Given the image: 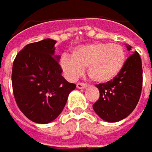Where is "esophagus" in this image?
<instances>
[{
	"mask_svg": "<svg viewBox=\"0 0 152 152\" xmlns=\"http://www.w3.org/2000/svg\"><path fill=\"white\" fill-rule=\"evenodd\" d=\"M88 85L85 83H77V88H85Z\"/></svg>",
	"mask_w": 152,
	"mask_h": 152,
	"instance_id": "1",
	"label": "esophagus"
}]
</instances>
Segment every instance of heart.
<instances>
[{
  "instance_id": "1",
  "label": "heart",
  "mask_w": 152,
  "mask_h": 152,
  "mask_svg": "<svg viewBox=\"0 0 152 152\" xmlns=\"http://www.w3.org/2000/svg\"><path fill=\"white\" fill-rule=\"evenodd\" d=\"M126 53L119 44L94 42L74 48L72 57L64 54L60 66L66 78L76 80L87 68L88 75L96 83H106L121 73Z\"/></svg>"
}]
</instances>
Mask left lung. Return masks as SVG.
Returning <instances> with one entry per match:
<instances>
[{
  "mask_svg": "<svg viewBox=\"0 0 152 152\" xmlns=\"http://www.w3.org/2000/svg\"><path fill=\"white\" fill-rule=\"evenodd\" d=\"M127 49L131 50L130 45ZM142 64L139 53L128 57L121 73L106 83L96 84L99 98L93 109L102 120L117 122L127 117L135 110L142 89Z\"/></svg>",
  "mask_w": 152,
  "mask_h": 152,
  "instance_id": "1",
  "label": "left lung"
}]
</instances>
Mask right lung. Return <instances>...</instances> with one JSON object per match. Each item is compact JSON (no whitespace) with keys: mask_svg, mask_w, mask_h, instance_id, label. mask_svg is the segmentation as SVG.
<instances>
[{"mask_svg":"<svg viewBox=\"0 0 152 152\" xmlns=\"http://www.w3.org/2000/svg\"><path fill=\"white\" fill-rule=\"evenodd\" d=\"M56 41L47 38L26 45L12 66V90L18 108L30 121L47 124L63 111L69 93L76 88L62 76Z\"/></svg>","mask_w":152,"mask_h":152,"instance_id":"add662e5","label":"right lung"}]
</instances>
